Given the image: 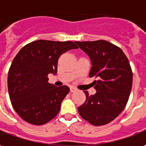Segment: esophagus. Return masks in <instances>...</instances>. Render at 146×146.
I'll use <instances>...</instances> for the list:
<instances>
[{"label":"esophagus","instance_id":"1","mask_svg":"<svg viewBox=\"0 0 146 146\" xmlns=\"http://www.w3.org/2000/svg\"><path fill=\"white\" fill-rule=\"evenodd\" d=\"M75 90H76V89H75V87H73V86L70 87V91H71V92H75Z\"/></svg>","mask_w":146,"mask_h":146}]
</instances>
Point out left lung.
Returning <instances> with one entry per match:
<instances>
[{
    "instance_id": "1",
    "label": "left lung",
    "mask_w": 146,
    "mask_h": 146,
    "mask_svg": "<svg viewBox=\"0 0 146 146\" xmlns=\"http://www.w3.org/2000/svg\"><path fill=\"white\" fill-rule=\"evenodd\" d=\"M90 56L92 67L89 76L94 77L93 95L87 91L86 101L78 107L80 116L96 126L108 124L121 113L131 91L133 72L121 48L106 40L75 42Z\"/></svg>"
}]
</instances>
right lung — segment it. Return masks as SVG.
Here are the masks:
<instances>
[{
	"label": "right lung",
	"mask_w": 146,
	"mask_h": 146,
	"mask_svg": "<svg viewBox=\"0 0 146 146\" xmlns=\"http://www.w3.org/2000/svg\"><path fill=\"white\" fill-rule=\"evenodd\" d=\"M75 44L39 40L26 44L15 56L9 70L8 89L12 106L23 120L41 125L58 114L69 87L49 83L48 75H56L59 58L78 48Z\"/></svg>",
	"instance_id": "add662e5"
}]
</instances>
